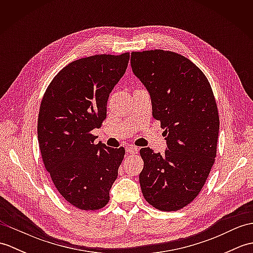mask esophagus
<instances>
[{
    "mask_svg": "<svg viewBox=\"0 0 253 253\" xmlns=\"http://www.w3.org/2000/svg\"><path fill=\"white\" fill-rule=\"evenodd\" d=\"M126 152L130 154H135L138 152V148L135 146H127L126 147Z\"/></svg>",
    "mask_w": 253,
    "mask_h": 253,
    "instance_id": "34e87169",
    "label": "esophagus"
}]
</instances>
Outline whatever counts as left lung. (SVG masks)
<instances>
[{"mask_svg":"<svg viewBox=\"0 0 253 253\" xmlns=\"http://www.w3.org/2000/svg\"><path fill=\"white\" fill-rule=\"evenodd\" d=\"M130 63L151 96L152 115L165 129L168 143L164 154L140 150L142 195L160 211H177L195 200L215 161V98L201 69L178 53L132 52Z\"/></svg>","mask_w":253,"mask_h":253,"instance_id":"left-lung-1","label":"left lung"}]
</instances>
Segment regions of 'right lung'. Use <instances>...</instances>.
I'll return each mask as SVG.
<instances>
[{"mask_svg":"<svg viewBox=\"0 0 253 253\" xmlns=\"http://www.w3.org/2000/svg\"><path fill=\"white\" fill-rule=\"evenodd\" d=\"M129 53L98 54L69 63L53 78L42 98L38 141L45 169L57 191L85 211L105 207L125 155L94 143L91 131L106 118V103L125 74Z\"/></svg>","mask_w":253,"mask_h":253,"instance_id":"add662e5","label":"right lung"}]
</instances>
